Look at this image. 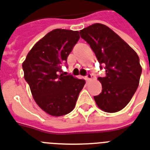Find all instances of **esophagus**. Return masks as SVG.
Segmentation results:
<instances>
[{
	"label": "esophagus",
	"mask_w": 150,
	"mask_h": 150,
	"mask_svg": "<svg viewBox=\"0 0 150 150\" xmlns=\"http://www.w3.org/2000/svg\"><path fill=\"white\" fill-rule=\"evenodd\" d=\"M85 79L86 81H88V82H89V81H91V80H92V76H91V74H88L87 76H85Z\"/></svg>",
	"instance_id": "34e87169"
}]
</instances>
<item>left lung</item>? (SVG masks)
Here are the masks:
<instances>
[{"instance_id":"1","label":"left lung","mask_w":150,"mask_h":150,"mask_svg":"<svg viewBox=\"0 0 150 150\" xmlns=\"http://www.w3.org/2000/svg\"><path fill=\"white\" fill-rule=\"evenodd\" d=\"M80 35L90 45L99 63L105 65V76L98 78L102 92L94 96L98 107L106 112L123 110L139 86L142 67L138 54L114 31L101 23L81 30Z\"/></svg>"}]
</instances>
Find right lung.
<instances>
[{
  "label": "right lung",
  "instance_id": "obj_1",
  "mask_svg": "<svg viewBox=\"0 0 150 150\" xmlns=\"http://www.w3.org/2000/svg\"><path fill=\"white\" fill-rule=\"evenodd\" d=\"M79 38V31L53 30L33 45L23 62L24 78L33 99L53 117H61L74 110L85 83L83 80L60 74L62 64L67 62Z\"/></svg>",
  "mask_w": 150,
  "mask_h": 150
}]
</instances>
